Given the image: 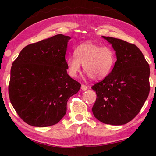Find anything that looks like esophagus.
<instances>
[{
  "mask_svg": "<svg viewBox=\"0 0 156 156\" xmlns=\"http://www.w3.org/2000/svg\"><path fill=\"white\" fill-rule=\"evenodd\" d=\"M87 89V87L86 85H84V84H82L81 90L83 91H86Z\"/></svg>",
  "mask_w": 156,
  "mask_h": 156,
  "instance_id": "1",
  "label": "esophagus"
}]
</instances>
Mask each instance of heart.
<instances>
[{
	"label": "heart",
	"instance_id": "1",
	"mask_svg": "<svg viewBox=\"0 0 156 156\" xmlns=\"http://www.w3.org/2000/svg\"><path fill=\"white\" fill-rule=\"evenodd\" d=\"M75 56L67 58L69 75L75 78L80 71H83L92 80H100L112 72L115 62V53L109 47H100L94 43H84L76 47Z\"/></svg>",
	"mask_w": 156,
	"mask_h": 156
}]
</instances>
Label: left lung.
I'll return each mask as SVG.
<instances>
[{
    "mask_svg": "<svg viewBox=\"0 0 156 156\" xmlns=\"http://www.w3.org/2000/svg\"><path fill=\"white\" fill-rule=\"evenodd\" d=\"M102 38L112 44L117 60L109 74L91 87L97 95L92 112L105 124L125 125L138 115L149 96V65L134 44Z\"/></svg>",
    "mask_w": 156,
    "mask_h": 156,
    "instance_id": "1",
    "label": "left lung"
}]
</instances>
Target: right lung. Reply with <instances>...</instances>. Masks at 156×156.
<instances>
[{
	"mask_svg": "<svg viewBox=\"0 0 156 156\" xmlns=\"http://www.w3.org/2000/svg\"><path fill=\"white\" fill-rule=\"evenodd\" d=\"M70 39L58 34L29 44L12 63L10 102L28 125H56L65 115L69 98L80 88L67 72L65 54Z\"/></svg>",
	"mask_w": 156,
	"mask_h": 156,
	"instance_id": "add662e5",
	"label": "right lung"
}]
</instances>
